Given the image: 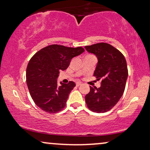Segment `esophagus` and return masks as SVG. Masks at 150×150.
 Returning <instances> with one entry per match:
<instances>
[{
    "label": "esophagus",
    "mask_w": 150,
    "mask_h": 150,
    "mask_svg": "<svg viewBox=\"0 0 150 150\" xmlns=\"http://www.w3.org/2000/svg\"><path fill=\"white\" fill-rule=\"evenodd\" d=\"M80 85H81V83L80 82H77V83H76V86H80Z\"/></svg>",
    "instance_id": "34e87169"
}]
</instances>
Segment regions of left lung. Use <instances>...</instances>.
<instances>
[{
	"instance_id": "8db88e82",
	"label": "left lung",
	"mask_w": 150,
	"mask_h": 150,
	"mask_svg": "<svg viewBox=\"0 0 150 150\" xmlns=\"http://www.w3.org/2000/svg\"><path fill=\"white\" fill-rule=\"evenodd\" d=\"M85 49L98 59L93 75L102 79L98 88L90 86L86 103L92 111L105 112L117 104L124 92L128 75L126 60L118 49L108 43L86 46Z\"/></svg>"
}]
</instances>
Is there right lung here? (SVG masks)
<instances>
[{
  "mask_svg": "<svg viewBox=\"0 0 150 150\" xmlns=\"http://www.w3.org/2000/svg\"><path fill=\"white\" fill-rule=\"evenodd\" d=\"M84 49L52 45L38 51L31 57L27 68V84L31 98L42 110L56 113L66 106L70 93L75 83L60 82L57 85L59 71L69 67L71 59Z\"/></svg>",
  "mask_w": 150,
  "mask_h": 150,
  "instance_id": "1",
  "label": "right lung"
}]
</instances>
